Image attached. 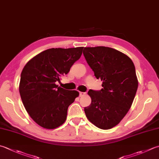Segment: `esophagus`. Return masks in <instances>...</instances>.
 Instances as JSON below:
<instances>
[{
    "label": "esophagus",
    "mask_w": 159,
    "mask_h": 159,
    "mask_svg": "<svg viewBox=\"0 0 159 159\" xmlns=\"http://www.w3.org/2000/svg\"><path fill=\"white\" fill-rule=\"evenodd\" d=\"M85 94V92H79V95H80V96H83Z\"/></svg>",
    "instance_id": "34e87169"
}]
</instances>
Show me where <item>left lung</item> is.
<instances>
[{
  "instance_id": "obj_1",
  "label": "left lung",
  "mask_w": 159,
  "mask_h": 159,
  "mask_svg": "<svg viewBox=\"0 0 159 159\" xmlns=\"http://www.w3.org/2000/svg\"><path fill=\"white\" fill-rule=\"evenodd\" d=\"M83 55L102 81L101 90H89L92 102L84 111L95 126L111 129L125 117L134 99L139 85L134 65L126 54L107 47L85 48Z\"/></svg>"
}]
</instances>
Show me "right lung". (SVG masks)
I'll use <instances>...</instances> for the list:
<instances>
[{
  "label": "right lung",
  "instance_id": "right-lung-1",
  "mask_svg": "<svg viewBox=\"0 0 159 159\" xmlns=\"http://www.w3.org/2000/svg\"><path fill=\"white\" fill-rule=\"evenodd\" d=\"M83 47L52 48L27 62L20 74L19 92L30 116L45 129L61 126L67 119V109L79 96L76 90L57 85L79 60Z\"/></svg>",
  "mask_w": 159,
  "mask_h": 159
}]
</instances>
